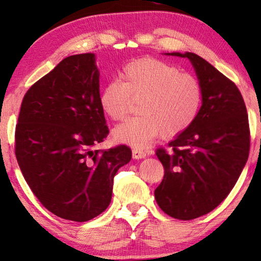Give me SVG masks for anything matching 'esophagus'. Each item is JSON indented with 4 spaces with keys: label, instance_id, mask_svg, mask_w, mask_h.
Returning a JSON list of instances; mask_svg holds the SVG:
<instances>
[{
    "label": "esophagus",
    "instance_id": "obj_1",
    "mask_svg": "<svg viewBox=\"0 0 261 261\" xmlns=\"http://www.w3.org/2000/svg\"><path fill=\"white\" fill-rule=\"evenodd\" d=\"M132 156H134V159H143L146 156V153H145L143 149L135 147L134 149H132Z\"/></svg>",
    "mask_w": 261,
    "mask_h": 261
}]
</instances>
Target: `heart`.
Here are the masks:
<instances>
[{
	"instance_id": "heart-1",
	"label": "heart",
	"mask_w": 261,
	"mask_h": 261,
	"mask_svg": "<svg viewBox=\"0 0 261 261\" xmlns=\"http://www.w3.org/2000/svg\"><path fill=\"white\" fill-rule=\"evenodd\" d=\"M121 82L112 81L101 90L99 105L106 116L121 121L130 99H140L138 116L115 127L114 138L132 146H146L160 136L182 134L199 113L200 83L177 67L154 57L131 61L122 68Z\"/></svg>"
}]
</instances>
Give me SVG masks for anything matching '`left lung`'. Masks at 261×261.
<instances>
[{
	"label": "left lung",
	"mask_w": 261,
	"mask_h": 261,
	"mask_svg": "<svg viewBox=\"0 0 261 261\" xmlns=\"http://www.w3.org/2000/svg\"><path fill=\"white\" fill-rule=\"evenodd\" d=\"M187 57L202 90L196 120L169 143L171 151L156 149L165 168L154 191L160 208L171 218L192 220L213 211L235 187L250 152L246 107L235 83L193 53Z\"/></svg>",
	"instance_id": "obj_1"
}]
</instances>
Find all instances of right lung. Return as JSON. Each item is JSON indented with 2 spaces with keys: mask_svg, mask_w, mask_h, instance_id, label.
I'll use <instances>...</instances> for the list:
<instances>
[{
  "mask_svg": "<svg viewBox=\"0 0 261 261\" xmlns=\"http://www.w3.org/2000/svg\"><path fill=\"white\" fill-rule=\"evenodd\" d=\"M99 76L92 53L65 57L26 92L15 132L17 162L34 196L77 222L107 208L114 176L132 155L125 145L94 148L109 134Z\"/></svg>",
  "mask_w": 261,
  "mask_h": 261,
  "instance_id": "1",
  "label": "right lung"
}]
</instances>
